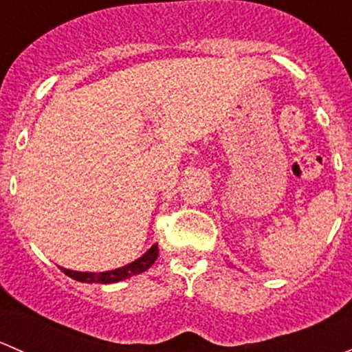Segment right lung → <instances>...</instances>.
<instances>
[{"instance_id": "add662e5", "label": "right lung", "mask_w": 352, "mask_h": 352, "mask_svg": "<svg viewBox=\"0 0 352 352\" xmlns=\"http://www.w3.org/2000/svg\"><path fill=\"white\" fill-rule=\"evenodd\" d=\"M156 257H158V243H155L150 250L144 255H141L140 258H136L131 264L122 265L119 269H113V271H105V272H80V271H69V269H63L66 276H69L71 279L80 283H100V285H110V283H119L124 279H129L133 276L141 274V272L148 271L151 265L155 264Z\"/></svg>"}]
</instances>
